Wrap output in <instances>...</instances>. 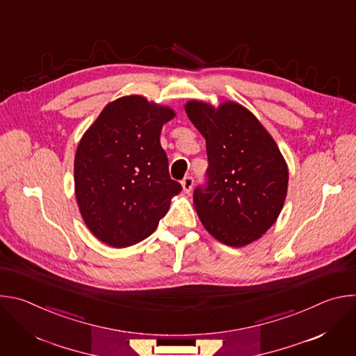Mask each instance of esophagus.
Returning <instances> with one entry per match:
<instances>
[{
  "instance_id": "1",
  "label": "esophagus",
  "mask_w": 356,
  "mask_h": 356,
  "mask_svg": "<svg viewBox=\"0 0 356 356\" xmlns=\"http://www.w3.org/2000/svg\"><path fill=\"white\" fill-rule=\"evenodd\" d=\"M193 184H194V179H193V176H186V177L183 179V181H181L183 190H184L186 193H190V191H191Z\"/></svg>"
}]
</instances>
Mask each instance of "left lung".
I'll return each mask as SVG.
<instances>
[{"label": "left lung", "instance_id": "left-lung-1", "mask_svg": "<svg viewBox=\"0 0 356 356\" xmlns=\"http://www.w3.org/2000/svg\"><path fill=\"white\" fill-rule=\"evenodd\" d=\"M186 113L207 145V180L193 193L202 225L234 248L259 239L287 193L289 172L276 142L255 115L231 101L216 110L193 99Z\"/></svg>", "mask_w": 356, "mask_h": 356}]
</instances>
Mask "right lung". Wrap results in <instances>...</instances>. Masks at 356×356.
I'll list each match as a JSON object with an SVG mask.
<instances>
[{"label": "right lung", "mask_w": 356, "mask_h": 356, "mask_svg": "<svg viewBox=\"0 0 356 356\" xmlns=\"http://www.w3.org/2000/svg\"><path fill=\"white\" fill-rule=\"evenodd\" d=\"M173 110L140 95L110 103L81 138L74 158L76 198L88 229L115 248L154 232L181 184L161 145Z\"/></svg>", "instance_id": "obj_1"}]
</instances>
